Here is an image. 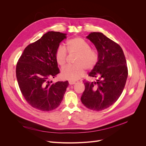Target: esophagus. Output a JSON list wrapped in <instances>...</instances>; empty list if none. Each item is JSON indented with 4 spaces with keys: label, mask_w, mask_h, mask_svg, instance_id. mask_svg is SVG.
<instances>
[{
    "label": "esophagus",
    "mask_w": 146,
    "mask_h": 146,
    "mask_svg": "<svg viewBox=\"0 0 146 146\" xmlns=\"http://www.w3.org/2000/svg\"><path fill=\"white\" fill-rule=\"evenodd\" d=\"M76 83H77V82H76V81H69V83L70 84V85H74V84H76Z\"/></svg>",
    "instance_id": "esophagus-1"
}]
</instances>
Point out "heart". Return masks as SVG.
Wrapping results in <instances>:
<instances>
[{
	"mask_svg": "<svg viewBox=\"0 0 146 146\" xmlns=\"http://www.w3.org/2000/svg\"><path fill=\"white\" fill-rule=\"evenodd\" d=\"M67 51L69 54H76L72 66H66L61 71V77L70 81L77 80L81 78L88 70L93 69L99 61L98 52L91 48L90 44L83 38L76 37L69 39L66 43V48L61 45L56 47L55 59L61 67L66 64Z\"/></svg>",
	"mask_w": 146,
	"mask_h": 146,
	"instance_id": "1",
	"label": "heart"
}]
</instances>
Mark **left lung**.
I'll return each instance as SVG.
<instances>
[{
	"mask_svg": "<svg viewBox=\"0 0 146 146\" xmlns=\"http://www.w3.org/2000/svg\"><path fill=\"white\" fill-rule=\"evenodd\" d=\"M86 38L96 47L99 61L89 73L96 80H83L85 89L81 101L86 108L101 111L111 106L121 96L128 76L127 62L121 46L103 33L92 32Z\"/></svg>",
	"mask_w": 146,
	"mask_h": 146,
	"instance_id": "8db88e82",
	"label": "left lung"
}]
</instances>
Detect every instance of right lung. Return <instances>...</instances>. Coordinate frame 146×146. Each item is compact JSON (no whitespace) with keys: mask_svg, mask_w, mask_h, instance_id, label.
<instances>
[{"mask_svg":"<svg viewBox=\"0 0 146 146\" xmlns=\"http://www.w3.org/2000/svg\"><path fill=\"white\" fill-rule=\"evenodd\" d=\"M66 35L48 32L26 47L17 63L16 78L22 94L29 105L41 111L58 107L69 85L68 81L48 80L60 73L55 51Z\"/></svg>","mask_w":146,"mask_h":146,"instance_id":"1","label":"right lung"}]
</instances>
